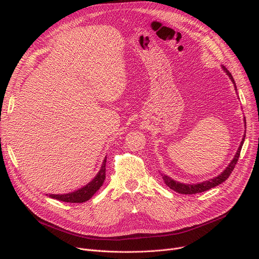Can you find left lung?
Masks as SVG:
<instances>
[{
    "mask_svg": "<svg viewBox=\"0 0 259 259\" xmlns=\"http://www.w3.org/2000/svg\"><path fill=\"white\" fill-rule=\"evenodd\" d=\"M223 69L227 72V74L229 75V77L231 78V80L233 81L234 84V88L235 90L237 91L236 89V85H235V80L232 76V74H231L229 72V70L227 69V68L225 66H223ZM244 125H246V119H244ZM244 138H246V133H244L243 135V139L240 143V146L238 148V150L234 156V158L231 160V162L229 164V166L226 168V170L219 176H216V178L210 180V181H207V182H203V183H200V184H196V185H185V184H181L179 182H175L173 181L172 179H170L169 176L165 175V174H161L162 176V180H164L165 184L170 188L172 189L173 191L175 192H179L181 194H195V193H200V192H203V191H207V190H210L211 188H214L216 186H219L220 184L224 183L225 181L228 180V178L230 176V174L232 173V171L234 170L235 168V165L237 164L238 161V158H239V155H240V151H241V148H242V145H243V142H244Z\"/></svg>",
    "mask_w": 259,
    "mask_h": 259,
    "instance_id": "left-lung-1",
    "label": "left lung"
}]
</instances>
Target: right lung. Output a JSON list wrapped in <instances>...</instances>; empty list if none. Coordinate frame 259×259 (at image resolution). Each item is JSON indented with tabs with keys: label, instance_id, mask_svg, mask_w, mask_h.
Returning a JSON list of instances; mask_svg holds the SVG:
<instances>
[{
	"label": "right lung",
	"instance_id": "obj_1",
	"mask_svg": "<svg viewBox=\"0 0 259 259\" xmlns=\"http://www.w3.org/2000/svg\"><path fill=\"white\" fill-rule=\"evenodd\" d=\"M106 178V158L103 161L102 168L100 170V172L98 173V175L85 187H83L81 189L77 190V191H74L72 193H68V194H49V196L51 198L58 199L61 201H65V202H85L88 199H90L93 194L98 191V190L102 187V185L104 184Z\"/></svg>",
	"mask_w": 259,
	"mask_h": 259
}]
</instances>
